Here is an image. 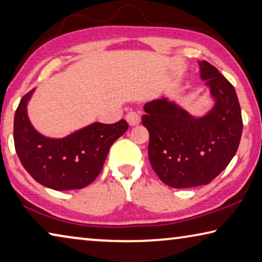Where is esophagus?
Here are the masks:
<instances>
[{"instance_id":"esophagus-1","label":"esophagus","mask_w":262,"mask_h":262,"mask_svg":"<svg viewBox=\"0 0 262 262\" xmlns=\"http://www.w3.org/2000/svg\"><path fill=\"white\" fill-rule=\"evenodd\" d=\"M126 119L130 126H136V124L140 123V115L134 111H130L129 113L126 115Z\"/></svg>"}]
</instances>
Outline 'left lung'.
<instances>
[{
  "label": "left lung",
  "instance_id": "left-lung-1",
  "mask_svg": "<svg viewBox=\"0 0 262 262\" xmlns=\"http://www.w3.org/2000/svg\"><path fill=\"white\" fill-rule=\"evenodd\" d=\"M199 66L215 100L206 115L194 118L165 98L144 105L149 161L172 188L209 184L233 159L242 139V110L233 85L207 61Z\"/></svg>",
  "mask_w": 262,
  "mask_h": 262
}]
</instances>
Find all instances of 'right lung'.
I'll use <instances>...</instances> for the list:
<instances>
[{"instance_id": "1", "label": "right lung", "mask_w": 262, "mask_h": 262, "mask_svg": "<svg viewBox=\"0 0 262 262\" xmlns=\"http://www.w3.org/2000/svg\"><path fill=\"white\" fill-rule=\"evenodd\" d=\"M32 92L22 98L14 119V142L20 163L47 188H85L101 172L111 146L128 129L127 121L94 122L66 138L50 139L39 134L28 119L27 103Z\"/></svg>"}]
</instances>
